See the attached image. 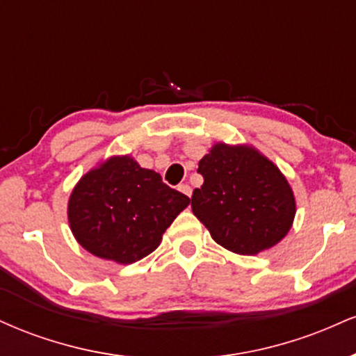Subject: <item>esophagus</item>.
Segmentation results:
<instances>
[{"mask_svg":"<svg viewBox=\"0 0 356 356\" xmlns=\"http://www.w3.org/2000/svg\"><path fill=\"white\" fill-rule=\"evenodd\" d=\"M177 189L181 191L182 194L189 195V197H191V194H192V189H191V186H189V184H179V187H177Z\"/></svg>","mask_w":356,"mask_h":356,"instance_id":"1","label":"esophagus"}]
</instances>
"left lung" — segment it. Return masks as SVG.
<instances>
[{
    "instance_id": "left-lung-1",
    "label": "left lung",
    "mask_w": 356,
    "mask_h": 356,
    "mask_svg": "<svg viewBox=\"0 0 356 356\" xmlns=\"http://www.w3.org/2000/svg\"><path fill=\"white\" fill-rule=\"evenodd\" d=\"M197 172L204 184L192 192V212L222 248L257 254L289 231L296 212L291 187L254 149L214 145Z\"/></svg>"
}]
</instances>
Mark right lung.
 <instances>
[{
  "label": "right lung",
  "instance_id": "1",
  "mask_svg": "<svg viewBox=\"0 0 356 356\" xmlns=\"http://www.w3.org/2000/svg\"><path fill=\"white\" fill-rule=\"evenodd\" d=\"M189 202L154 170L130 157H113L80 179L68 202V219L87 251L130 264L157 249Z\"/></svg>",
  "mask_w": 356,
  "mask_h": 356
}]
</instances>
